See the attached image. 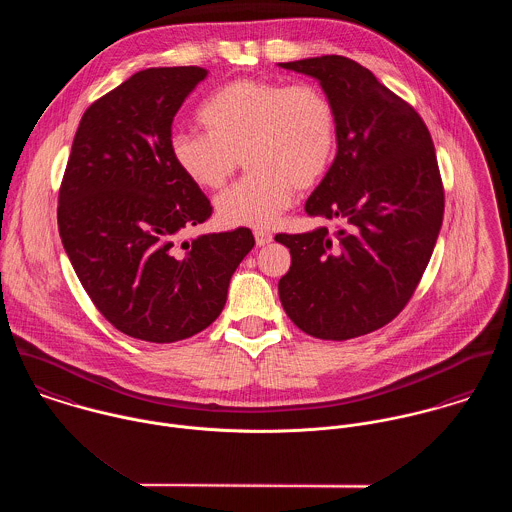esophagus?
Masks as SVG:
<instances>
[{
    "instance_id": "esophagus-1",
    "label": "esophagus",
    "mask_w": 512,
    "mask_h": 512,
    "mask_svg": "<svg viewBox=\"0 0 512 512\" xmlns=\"http://www.w3.org/2000/svg\"><path fill=\"white\" fill-rule=\"evenodd\" d=\"M254 238H256L258 246H266V244H270L274 240V236L268 230H254Z\"/></svg>"
}]
</instances>
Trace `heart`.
Segmentation results:
<instances>
[{"label": "heart", "instance_id": "1", "mask_svg": "<svg viewBox=\"0 0 512 512\" xmlns=\"http://www.w3.org/2000/svg\"><path fill=\"white\" fill-rule=\"evenodd\" d=\"M205 132H175V167L201 189H220L244 157L250 173L215 199L224 226L268 228L292 207L295 189L315 187L339 146L337 110L311 82L236 78L197 112Z\"/></svg>", "mask_w": 512, "mask_h": 512}]
</instances>
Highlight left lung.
Masks as SVG:
<instances>
[{
    "instance_id": "left-lung-1",
    "label": "left lung",
    "mask_w": 512,
    "mask_h": 512,
    "mask_svg": "<svg viewBox=\"0 0 512 512\" xmlns=\"http://www.w3.org/2000/svg\"><path fill=\"white\" fill-rule=\"evenodd\" d=\"M280 67L317 78L335 104L337 155L305 213L345 226L278 234L292 254L278 292L303 333L347 341L390 323L424 276L443 222L436 149L420 114L353 59Z\"/></svg>"
}]
</instances>
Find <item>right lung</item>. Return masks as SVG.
<instances>
[{
  "instance_id": "obj_1",
  "label": "right lung",
  "mask_w": 512,
  "mask_h": 512,
  "mask_svg": "<svg viewBox=\"0 0 512 512\" xmlns=\"http://www.w3.org/2000/svg\"><path fill=\"white\" fill-rule=\"evenodd\" d=\"M207 74L146 69L90 104L59 191V234L82 288L118 331L149 343L207 329L254 246L248 228L179 244L213 213L169 153L173 118Z\"/></svg>"
}]
</instances>
